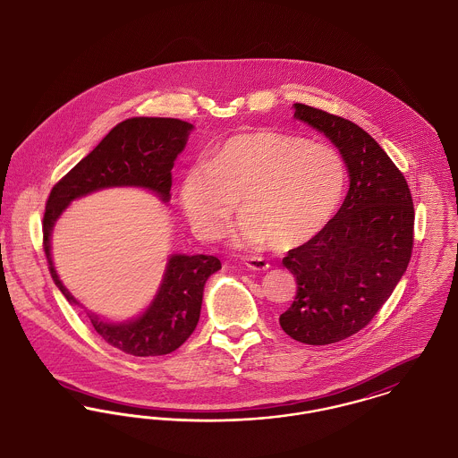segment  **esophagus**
<instances>
[{
  "label": "esophagus",
  "instance_id": "obj_1",
  "mask_svg": "<svg viewBox=\"0 0 458 458\" xmlns=\"http://www.w3.org/2000/svg\"><path fill=\"white\" fill-rule=\"evenodd\" d=\"M244 263H246L247 268L256 270V272H265V270H268V267H270L267 259L258 258V256H249V258L244 259Z\"/></svg>",
  "mask_w": 458,
  "mask_h": 458
}]
</instances>
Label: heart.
Instances as JSON below:
<instances>
[{"label": "heart", "instance_id": "obj_1", "mask_svg": "<svg viewBox=\"0 0 458 458\" xmlns=\"http://www.w3.org/2000/svg\"><path fill=\"white\" fill-rule=\"evenodd\" d=\"M345 164L329 144L276 131L244 132L217 144L208 165L181 179V204L202 239H216L241 209L239 241L276 249L314 239L338 209Z\"/></svg>", "mask_w": 458, "mask_h": 458}]
</instances>
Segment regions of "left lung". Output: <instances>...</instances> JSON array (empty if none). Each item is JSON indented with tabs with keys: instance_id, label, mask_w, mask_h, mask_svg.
<instances>
[{
	"instance_id": "obj_1",
	"label": "left lung",
	"mask_w": 458,
	"mask_h": 458,
	"mask_svg": "<svg viewBox=\"0 0 458 458\" xmlns=\"http://www.w3.org/2000/svg\"><path fill=\"white\" fill-rule=\"evenodd\" d=\"M294 116L340 149L351 176L333 219L282 259L298 284L282 329L296 342L327 345L366 327L401 281L413 250L415 209L403 173L364 129L300 103Z\"/></svg>"
}]
</instances>
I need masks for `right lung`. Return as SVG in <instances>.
<instances>
[{
	"mask_svg": "<svg viewBox=\"0 0 458 458\" xmlns=\"http://www.w3.org/2000/svg\"><path fill=\"white\" fill-rule=\"evenodd\" d=\"M191 123L177 118L136 116L118 123L83 160H80L50 191L43 216V249L50 276L66 300L80 305L61 282L50 254L55 221L74 199L113 186H140L169 202L173 167L184 149ZM221 268L208 254H173L157 296L142 316L129 322H106L89 314L94 329L122 352L149 357L179 349L195 331L204 285Z\"/></svg>",
	"mask_w": 458,
	"mask_h": 458,
	"instance_id": "1",
	"label": "right lung"
}]
</instances>
